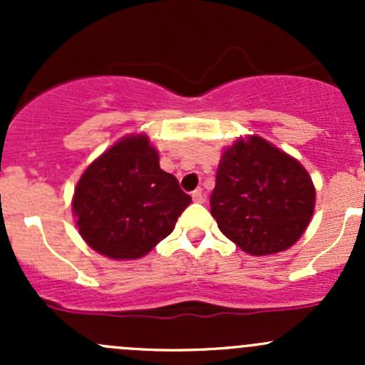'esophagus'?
Listing matches in <instances>:
<instances>
[{"label": "esophagus", "instance_id": "obj_1", "mask_svg": "<svg viewBox=\"0 0 365 365\" xmlns=\"http://www.w3.org/2000/svg\"><path fill=\"white\" fill-rule=\"evenodd\" d=\"M192 200L196 201V203H203V201H205V194H203V190H201V189H196V190H194V192H192Z\"/></svg>", "mask_w": 365, "mask_h": 365}]
</instances>
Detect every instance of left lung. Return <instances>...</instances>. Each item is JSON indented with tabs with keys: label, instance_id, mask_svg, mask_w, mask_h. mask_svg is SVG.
<instances>
[{
	"label": "left lung",
	"instance_id": "obj_1",
	"mask_svg": "<svg viewBox=\"0 0 365 365\" xmlns=\"http://www.w3.org/2000/svg\"><path fill=\"white\" fill-rule=\"evenodd\" d=\"M314 197L312 180L300 162L252 135L222 153L210 212L242 251L263 256L284 251L302 237Z\"/></svg>",
	"mask_w": 365,
	"mask_h": 365
}]
</instances>
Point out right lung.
Returning a JSON list of instances; mask_svg holds the SVG:
<instances>
[{
    "label": "right lung",
    "instance_id": "1",
    "mask_svg": "<svg viewBox=\"0 0 365 365\" xmlns=\"http://www.w3.org/2000/svg\"><path fill=\"white\" fill-rule=\"evenodd\" d=\"M190 201L141 134L121 139L88 165L72 208L91 249L113 259H138L171 235Z\"/></svg>",
    "mask_w": 365,
    "mask_h": 365
}]
</instances>
